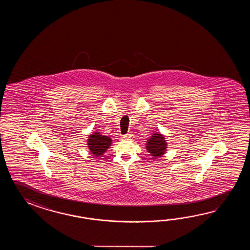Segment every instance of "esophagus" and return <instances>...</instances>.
Masks as SVG:
<instances>
[{"label":"esophagus","instance_id":"1","mask_svg":"<svg viewBox=\"0 0 250 250\" xmlns=\"http://www.w3.org/2000/svg\"><path fill=\"white\" fill-rule=\"evenodd\" d=\"M131 138V135H130V134H127V135L123 136V139H125V140H127V139H129V138Z\"/></svg>","mask_w":250,"mask_h":250}]
</instances>
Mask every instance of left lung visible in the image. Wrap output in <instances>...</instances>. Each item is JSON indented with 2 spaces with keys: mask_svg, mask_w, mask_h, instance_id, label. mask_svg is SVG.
Here are the masks:
<instances>
[{
  "mask_svg": "<svg viewBox=\"0 0 250 250\" xmlns=\"http://www.w3.org/2000/svg\"><path fill=\"white\" fill-rule=\"evenodd\" d=\"M146 148L147 149V152H149L154 159L163 156L167 149L165 136L161 133H154L153 136L147 139Z\"/></svg>",
  "mask_w": 250,
  "mask_h": 250,
  "instance_id": "1",
  "label": "left lung"
}]
</instances>
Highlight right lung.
<instances>
[{
    "label": "right lung",
    "instance_id": "right-lung-1",
    "mask_svg": "<svg viewBox=\"0 0 250 250\" xmlns=\"http://www.w3.org/2000/svg\"><path fill=\"white\" fill-rule=\"evenodd\" d=\"M112 138L107 137L104 135H102L101 132L92 133L87 138V146L90 150L91 154L96 156H102V154L106 152L112 145Z\"/></svg>",
    "mask_w": 250,
    "mask_h": 250
}]
</instances>
